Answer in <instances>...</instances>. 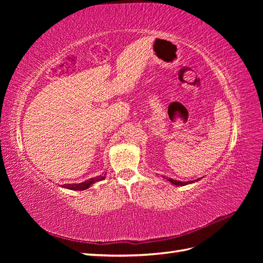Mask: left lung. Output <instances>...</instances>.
<instances>
[{
  "label": "left lung",
  "instance_id": "1",
  "mask_svg": "<svg viewBox=\"0 0 263 263\" xmlns=\"http://www.w3.org/2000/svg\"><path fill=\"white\" fill-rule=\"evenodd\" d=\"M198 180V179H197ZM196 180V181H197ZM168 181H170L172 184H174V185H180V186H183V185H186V184H189V183H193V182H195V180L194 181H186V182H182V181H177V180H173V179H169Z\"/></svg>",
  "mask_w": 263,
  "mask_h": 263
}]
</instances>
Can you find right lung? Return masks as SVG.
<instances>
[{
    "instance_id": "obj_1",
    "label": "right lung",
    "mask_w": 263,
    "mask_h": 263,
    "mask_svg": "<svg viewBox=\"0 0 263 263\" xmlns=\"http://www.w3.org/2000/svg\"><path fill=\"white\" fill-rule=\"evenodd\" d=\"M103 179H105V174L104 176H99L97 178H92L87 181H84L82 183H79V184H63L62 186L69 189V190H74V191H82V190H86L87 187H90L94 182L97 181H101Z\"/></svg>"
}]
</instances>
